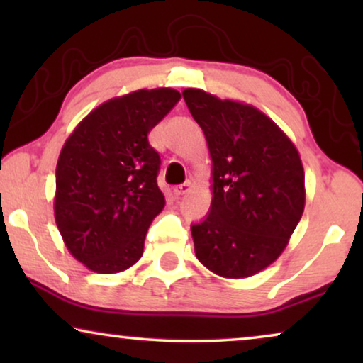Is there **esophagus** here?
<instances>
[{
  "instance_id": "esophagus-1",
  "label": "esophagus",
  "mask_w": 363,
  "mask_h": 363,
  "mask_svg": "<svg viewBox=\"0 0 363 363\" xmlns=\"http://www.w3.org/2000/svg\"><path fill=\"white\" fill-rule=\"evenodd\" d=\"M190 190H191V183L190 182H185V183H183V185H178V186L173 188V195L178 198V196L185 195V193H188Z\"/></svg>"
}]
</instances>
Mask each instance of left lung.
<instances>
[{"label":"left lung","mask_w":363,"mask_h":363,"mask_svg":"<svg viewBox=\"0 0 363 363\" xmlns=\"http://www.w3.org/2000/svg\"><path fill=\"white\" fill-rule=\"evenodd\" d=\"M205 133L213 160V200L191 225L203 266L225 277H247L284 251L304 211V168L294 143L251 106L183 91Z\"/></svg>","instance_id":"left-lung-1"}]
</instances>
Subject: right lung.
<instances>
[{
	"label": "right lung",
	"mask_w": 363,
	"mask_h": 363,
	"mask_svg": "<svg viewBox=\"0 0 363 363\" xmlns=\"http://www.w3.org/2000/svg\"><path fill=\"white\" fill-rule=\"evenodd\" d=\"M173 89H142L92 111L64 143L54 215L71 255L113 274L140 259L148 226L165 206L160 155L148 132L177 106Z\"/></svg>",
	"instance_id": "obj_1"
}]
</instances>
